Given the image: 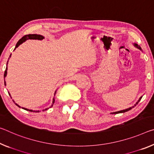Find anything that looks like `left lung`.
Returning a JSON list of instances; mask_svg holds the SVG:
<instances>
[{
    "mask_svg": "<svg viewBox=\"0 0 154 154\" xmlns=\"http://www.w3.org/2000/svg\"><path fill=\"white\" fill-rule=\"evenodd\" d=\"M134 45H135L136 47L137 48H140V49H141V48H140V46H138V45H136V44H134ZM141 98H142V97H140V99H139V100L138 101L136 102V104H138V102L140 101V99H141ZM136 104H135L134 105V106H136ZM134 106H133V107H131V108H128V109H124V110H121V111H119V112H113V113L112 114H119V113H123V112H128V111H129V110H130V109L132 108H134Z\"/></svg>",
    "mask_w": 154,
    "mask_h": 154,
    "instance_id": "left-lung-1",
    "label": "left lung"
}]
</instances>
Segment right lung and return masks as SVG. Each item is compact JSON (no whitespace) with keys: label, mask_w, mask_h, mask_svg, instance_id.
Returning a JSON list of instances; mask_svg holds the SVG:
<instances>
[{"label":"right lung","mask_w":154,"mask_h":154,"mask_svg":"<svg viewBox=\"0 0 154 154\" xmlns=\"http://www.w3.org/2000/svg\"><path fill=\"white\" fill-rule=\"evenodd\" d=\"M43 39H44V37H43L42 35H37V34H29V35H26L23 36V37L22 38L20 39V40L18 41V42H17L15 48H16L17 47H18L19 45H20L22 43H23V42H24V41H26V40H43ZM7 68L6 67V70H5V73H4V78L5 77L6 75H7ZM54 102H55V99H54V98H53V104H52V106H53V103H54ZM16 106H18V107H20V106H18V105H17V104H16ZM23 109H25V110L29 111V112H39V111H33V110H31V109H26V108H23ZM48 109V108L45 109V110H46V109ZM43 111H44V110H43Z\"/></svg>","instance_id":"obj_1"}]
</instances>
